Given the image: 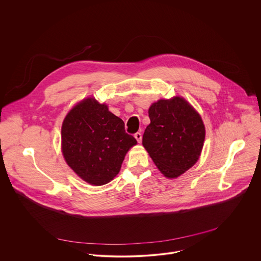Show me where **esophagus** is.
I'll use <instances>...</instances> for the list:
<instances>
[{
    "instance_id": "esophagus-1",
    "label": "esophagus",
    "mask_w": 261,
    "mask_h": 261,
    "mask_svg": "<svg viewBox=\"0 0 261 261\" xmlns=\"http://www.w3.org/2000/svg\"><path fill=\"white\" fill-rule=\"evenodd\" d=\"M135 138H136V140L138 141V143H139V144H141V143H142V134H141V133H137V134H135Z\"/></svg>"
}]
</instances>
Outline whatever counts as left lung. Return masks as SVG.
<instances>
[{"label":"left lung","instance_id":"left-lung-1","mask_svg":"<svg viewBox=\"0 0 261 261\" xmlns=\"http://www.w3.org/2000/svg\"><path fill=\"white\" fill-rule=\"evenodd\" d=\"M149 116L143 146L167 178H177L199 159L205 140L202 118L179 96L152 103Z\"/></svg>","mask_w":261,"mask_h":261}]
</instances>
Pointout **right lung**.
<instances>
[{
  "instance_id": "right-lung-1",
  "label": "right lung",
  "mask_w": 261,
  "mask_h": 261,
  "mask_svg": "<svg viewBox=\"0 0 261 261\" xmlns=\"http://www.w3.org/2000/svg\"><path fill=\"white\" fill-rule=\"evenodd\" d=\"M62 152L68 166L84 181L101 186L118 174L124 155L137 140L125 133L121 118L94 98L68 112L61 129Z\"/></svg>"
}]
</instances>
